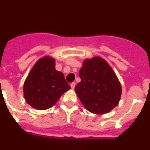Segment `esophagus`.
Returning <instances> with one entry per match:
<instances>
[{
    "label": "esophagus",
    "mask_w": 150,
    "mask_h": 150,
    "mask_svg": "<svg viewBox=\"0 0 150 150\" xmlns=\"http://www.w3.org/2000/svg\"><path fill=\"white\" fill-rule=\"evenodd\" d=\"M75 85H76V84H75V82H72V83H71V85H70V86H71V89H74V88H75Z\"/></svg>",
    "instance_id": "1"
}]
</instances>
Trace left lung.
Returning a JSON list of instances; mask_svg holds the SVG:
<instances>
[{
    "mask_svg": "<svg viewBox=\"0 0 150 150\" xmlns=\"http://www.w3.org/2000/svg\"><path fill=\"white\" fill-rule=\"evenodd\" d=\"M79 76L81 81L75 86V92L91 113L106 114L119 104L121 85L111 66L103 58L94 56L84 60Z\"/></svg>",
    "mask_w": 150,
    "mask_h": 150,
    "instance_id": "obj_1",
    "label": "left lung"
}]
</instances>
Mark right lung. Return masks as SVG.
Returning a JSON list of instances; mask_svg holds the SVG:
<instances>
[{"label":"right lung","mask_w":150,"mask_h":150,"mask_svg":"<svg viewBox=\"0 0 150 150\" xmlns=\"http://www.w3.org/2000/svg\"><path fill=\"white\" fill-rule=\"evenodd\" d=\"M71 88L63 73L56 69L55 59L40 58L30 70L23 84L26 103L36 110H46L56 104L60 97Z\"/></svg>","instance_id":"right-lung-1"}]
</instances>
